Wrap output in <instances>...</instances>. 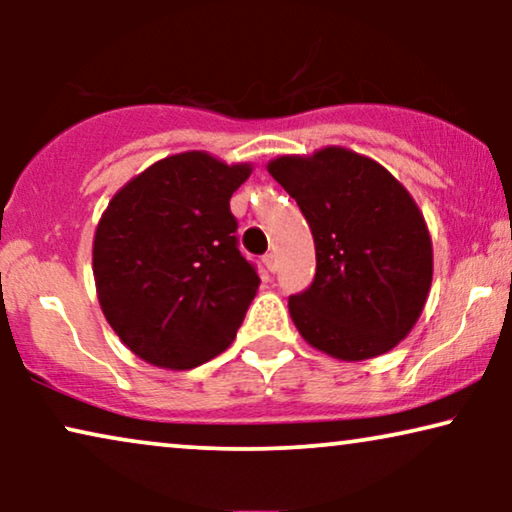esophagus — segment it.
<instances>
[{
    "label": "esophagus",
    "instance_id": "1",
    "mask_svg": "<svg viewBox=\"0 0 512 512\" xmlns=\"http://www.w3.org/2000/svg\"><path fill=\"white\" fill-rule=\"evenodd\" d=\"M263 263H265V268H268L270 272H277V256L275 254H265L263 256Z\"/></svg>",
    "mask_w": 512,
    "mask_h": 512
}]
</instances>
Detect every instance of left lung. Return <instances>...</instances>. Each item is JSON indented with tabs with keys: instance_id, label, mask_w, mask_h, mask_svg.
Segmentation results:
<instances>
[{
	"instance_id": "obj_1",
	"label": "left lung",
	"mask_w": 512,
	"mask_h": 512,
	"mask_svg": "<svg viewBox=\"0 0 512 512\" xmlns=\"http://www.w3.org/2000/svg\"><path fill=\"white\" fill-rule=\"evenodd\" d=\"M268 172L298 202L317 249L314 282L289 298L298 333L340 361L387 354L417 324L433 279L431 235L408 188L345 146L279 156Z\"/></svg>"
}]
</instances>
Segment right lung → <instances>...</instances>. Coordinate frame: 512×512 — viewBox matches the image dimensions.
Returning <instances> with one entry per match:
<instances>
[{
	"instance_id": "1",
	"label": "right lung",
	"mask_w": 512,
	"mask_h": 512,
	"mask_svg": "<svg viewBox=\"0 0 512 512\" xmlns=\"http://www.w3.org/2000/svg\"><path fill=\"white\" fill-rule=\"evenodd\" d=\"M249 174V163L184 151L132 177L104 209L93 240L97 300L151 366H202L235 340L261 284L230 214Z\"/></svg>"
}]
</instances>
